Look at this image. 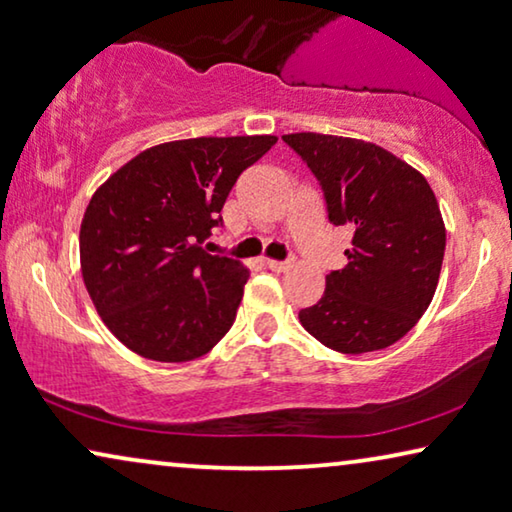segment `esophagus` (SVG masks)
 <instances>
[{
    "label": "esophagus",
    "mask_w": 512,
    "mask_h": 512,
    "mask_svg": "<svg viewBox=\"0 0 512 512\" xmlns=\"http://www.w3.org/2000/svg\"><path fill=\"white\" fill-rule=\"evenodd\" d=\"M266 266H269L271 271H278V273H282V271H287V269H292V264H294V259H285V262H278V259H266L264 262Z\"/></svg>",
    "instance_id": "1"
}]
</instances>
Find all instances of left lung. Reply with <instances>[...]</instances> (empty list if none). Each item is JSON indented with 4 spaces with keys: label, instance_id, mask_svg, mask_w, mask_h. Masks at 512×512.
I'll return each mask as SVG.
<instances>
[{
    "label": "left lung",
    "instance_id": "8db88e82",
    "mask_svg": "<svg viewBox=\"0 0 512 512\" xmlns=\"http://www.w3.org/2000/svg\"><path fill=\"white\" fill-rule=\"evenodd\" d=\"M282 142L315 174L329 223L352 230L347 266L299 312L303 329L342 354L391 347L423 317L444 262L446 227L430 183L372 142L319 133Z\"/></svg>",
    "mask_w": 512,
    "mask_h": 512
}]
</instances>
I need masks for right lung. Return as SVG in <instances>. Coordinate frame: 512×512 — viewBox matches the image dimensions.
Wrapping results in <instances>:
<instances>
[{
  "label": "right lung",
  "instance_id": "add662e5",
  "mask_svg": "<svg viewBox=\"0 0 512 512\" xmlns=\"http://www.w3.org/2000/svg\"><path fill=\"white\" fill-rule=\"evenodd\" d=\"M278 137H195L142 151L96 190L80 227L87 292L135 354L183 363L232 329L250 273L209 255L223 204Z\"/></svg>",
  "mask_w": 512,
  "mask_h": 512
}]
</instances>
